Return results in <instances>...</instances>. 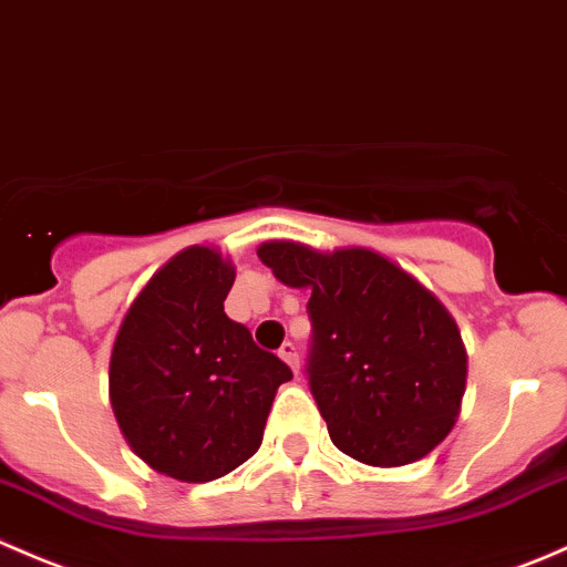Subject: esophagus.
Masks as SVG:
<instances>
[{"mask_svg": "<svg viewBox=\"0 0 567 567\" xmlns=\"http://www.w3.org/2000/svg\"><path fill=\"white\" fill-rule=\"evenodd\" d=\"M278 355H281L286 363H289V367H291V372H295V374L300 372V358H297V347L291 344V341H284V344H281V350H278Z\"/></svg>", "mask_w": 567, "mask_h": 567, "instance_id": "1", "label": "esophagus"}]
</instances>
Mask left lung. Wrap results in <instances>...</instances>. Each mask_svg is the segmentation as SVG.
Segmentation results:
<instances>
[{"mask_svg":"<svg viewBox=\"0 0 567 567\" xmlns=\"http://www.w3.org/2000/svg\"><path fill=\"white\" fill-rule=\"evenodd\" d=\"M259 259L308 289V385L330 441L378 468L422 461L452 433L468 355L444 302L383 254L270 239Z\"/></svg>","mask_w":567,"mask_h":567,"instance_id":"1","label":"left lung"}]
</instances>
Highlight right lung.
<instances>
[{
  "label": "right lung",
  "mask_w": 567,
  "mask_h": 567,
  "mask_svg": "<svg viewBox=\"0 0 567 567\" xmlns=\"http://www.w3.org/2000/svg\"><path fill=\"white\" fill-rule=\"evenodd\" d=\"M231 259L193 245L128 306L110 358V402L140 461L178 482H212L256 455L291 369L226 317Z\"/></svg>",
  "instance_id": "1"
}]
</instances>
